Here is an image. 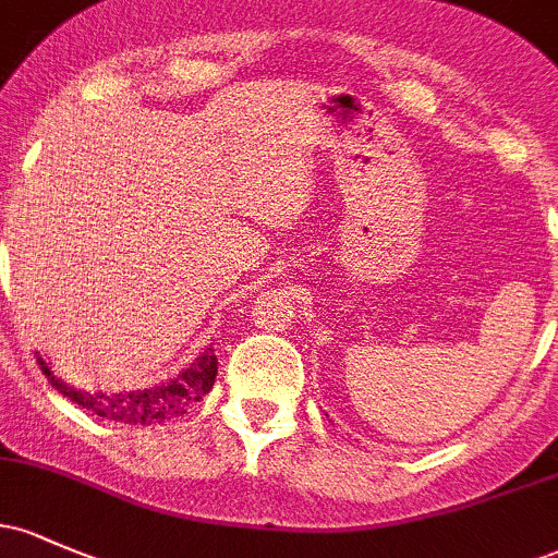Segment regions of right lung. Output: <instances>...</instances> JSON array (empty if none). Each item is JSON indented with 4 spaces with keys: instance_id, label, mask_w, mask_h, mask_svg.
<instances>
[{
    "instance_id": "1",
    "label": "right lung",
    "mask_w": 558,
    "mask_h": 558,
    "mask_svg": "<svg viewBox=\"0 0 558 558\" xmlns=\"http://www.w3.org/2000/svg\"><path fill=\"white\" fill-rule=\"evenodd\" d=\"M36 360H39L41 373L47 376V381H50L60 395L69 397L71 402L102 415V418L137 426L161 424V421L187 413L190 405H195V402L204 400V395H209L214 387V378H217V354H214L211 347H206L204 352L195 357V363L190 365L187 371H182L177 378H171V381H163L150 389L119 391V395L73 389L63 381V378L54 376L50 371V363H47L45 357H39V352H36Z\"/></svg>"
}]
</instances>
